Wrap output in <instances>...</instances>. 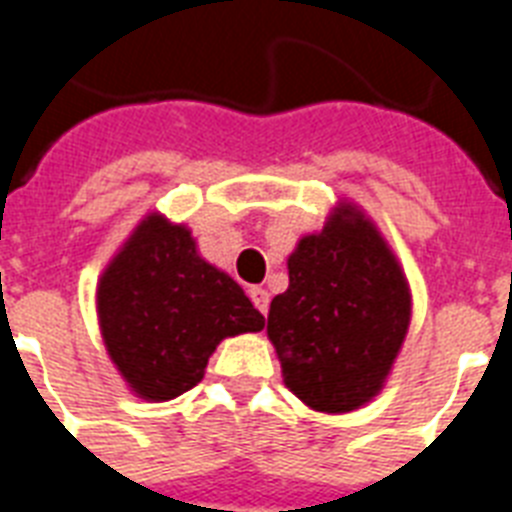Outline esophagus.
<instances>
[{"label": "esophagus", "mask_w": 512, "mask_h": 512, "mask_svg": "<svg viewBox=\"0 0 512 512\" xmlns=\"http://www.w3.org/2000/svg\"><path fill=\"white\" fill-rule=\"evenodd\" d=\"M247 295H249V300L255 303L257 311H260L265 316V313H268V292H265L263 287H249Z\"/></svg>", "instance_id": "34e87169"}]
</instances>
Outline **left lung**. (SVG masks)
Segmentation results:
<instances>
[{
  "label": "left lung",
  "mask_w": 512,
  "mask_h": 512,
  "mask_svg": "<svg viewBox=\"0 0 512 512\" xmlns=\"http://www.w3.org/2000/svg\"><path fill=\"white\" fill-rule=\"evenodd\" d=\"M289 287L268 313L287 388L316 412L377 396L409 329L401 265L358 209L340 207L289 255Z\"/></svg>",
  "instance_id": "8db88e82"
}]
</instances>
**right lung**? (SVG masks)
I'll list each match as a JSON object with an SVG mask.
<instances>
[{
    "mask_svg": "<svg viewBox=\"0 0 512 512\" xmlns=\"http://www.w3.org/2000/svg\"><path fill=\"white\" fill-rule=\"evenodd\" d=\"M108 356L140 398L170 401L201 382L217 342L260 332L244 289L201 260L183 225L148 215L98 287Z\"/></svg>",
    "mask_w": 512,
    "mask_h": 512,
    "instance_id": "obj_1",
    "label": "right lung"
}]
</instances>
